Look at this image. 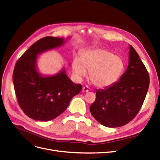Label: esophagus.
<instances>
[{"label": "esophagus", "instance_id": "obj_1", "mask_svg": "<svg viewBox=\"0 0 160 160\" xmlns=\"http://www.w3.org/2000/svg\"><path fill=\"white\" fill-rule=\"evenodd\" d=\"M89 91V88L86 86H84L82 88V92H88Z\"/></svg>", "mask_w": 160, "mask_h": 160}]
</instances>
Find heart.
Instances as JSON below:
<instances>
[{
    "label": "heart",
    "mask_w": 160,
    "mask_h": 160,
    "mask_svg": "<svg viewBox=\"0 0 160 160\" xmlns=\"http://www.w3.org/2000/svg\"><path fill=\"white\" fill-rule=\"evenodd\" d=\"M122 59L104 48H97L83 54L82 58H76L72 65L76 78L81 80L89 71V79L99 88L112 85L120 77L124 70Z\"/></svg>",
    "instance_id": "1"
}]
</instances>
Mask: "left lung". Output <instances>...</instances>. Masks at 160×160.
Listing matches in <instances>:
<instances>
[{"label": "left lung", "mask_w": 160, "mask_h": 160, "mask_svg": "<svg viewBox=\"0 0 160 160\" xmlns=\"http://www.w3.org/2000/svg\"><path fill=\"white\" fill-rule=\"evenodd\" d=\"M129 65L120 80L96 91L90 106L92 116L101 124L118 128L133 120L139 112L147 95L150 78L147 69L133 46H129Z\"/></svg>", "instance_id": "1"}]
</instances>
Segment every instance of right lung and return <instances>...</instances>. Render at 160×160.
<instances>
[{
  "mask_svg": "<svg viewBox=\"0 0 160 160\" xmlns=\"http://www.w3.org/2000/svg\"><path fill=\"white\" fill-rule=\"evenodd\" d=\"M64 38L46 37L34 42L17 61L13 82L18 105L30 118L41 122L53 120L63 113L81 84H75L65 71L53 76L42 77L36 70L37 56L62 45Z\"/></svg>",
  "mask_w": 160,
  "mask_h": 160,
  "instance_id": "right-lung-1",
  "label": "right lung"
}]
</instances>
